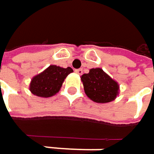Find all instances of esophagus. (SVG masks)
<instances>
[{"label":"esophagus","instance_id":"34e87169","mask_svg":"<svg viewBox=\"0 0 154 154\" xmlns=\"http://www.w3.org/2000/svg\"><path fill=\"white\" fill-rule=\"evenodd\" d=\"M75 71H76V73H77V74H78V75H82V74H83V69H76Z\"/></svg>","mask_w":154,"mask_h":154}]
</instances>
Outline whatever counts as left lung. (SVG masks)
Instances as JSON below:
<instances>
[{
	"label": "left lung",
	"mask_w": 154,
	"mask_h": 154,
	"mask_svg": "<svg viewBox=\"0 0 154 154\" xmlns=\"http://www.w3.org/2000/svg\"><path fill=\"white\" fill-rule=\"evenodd\" d=\"M85 94L94 103H109L119 94V86L102 69H91L81 77Z\"/></svg>",
	"instance_id": "obj_1"
}]
</instances>
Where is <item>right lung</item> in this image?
<instances>
[{
  "label": "right lung",
  "instance_id": "add662e5",
  "mask_svg": "<svg viewBox=\"0 0 154 154\" xmlns=\"http://www.w3.org/2000/svg\"><path fill=\"white\" fill-rule=\"evenodd\" d=\"M73 72L70 67L67 69L51 65L42 73L32 78L29 90L31 93L39 97H51L56 94L69 74Z\"/></svg>",
  "mask_w": 154,
  "mask_h": 154
}]
</instances>
